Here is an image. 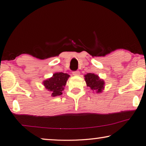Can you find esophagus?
Instances as JSON below:
<instances>
[{
  "instance_id": "obj_1",
  "label": "esophagus",
  "mask_w": 146,
  "mask_h": 146,
  "mask_svg": "<svg viewBox=\"0 0 146 146\" xmlns=\"http://www.w3.org/2000/svg\"><path fill=\"white\" fill-rule=\"evenodd\" d=\"M73 75L74 76H78L80 75V72H79L78 71H73Z\"/></svg>"
}]
</instances>
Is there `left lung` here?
Wrapping results in <instances>:
<instances>
[{"instance_id": "left-lung-1", "label": "left lung", "mask_w": 146, "mask_h": 146, "mask_svg": "<svg viewBox=\"0 0 146 146\" xmlns=\"http://www.w3.org/2000/svg\"><path fill=\"white\" fill-rule=\"evenodd\" d=\"M84 79L88 87L91 91L97 93H102L105 88L104 80L101 79L98 75L95 73H89L84 75Z\"/></svg>"}]
</instances>
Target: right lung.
<instances>
[{
    "label": "right lung",
    "instance_id": "1",
    "mask_svg": "<svg viewBox=\"0 0 146 146\" xmlns=\"http://www.w3.org/2000/svg\"><path fill=\"white\" fill-rule=\"evenodd\" d=\"M70 76L67 73L56 72L51 78L44 80L42 84L46 90L50 91L51 97H56L62 94V92Z\"/></svg>",
    "mask_w": 146,
    "mask_h": 146
}]
</instances>
